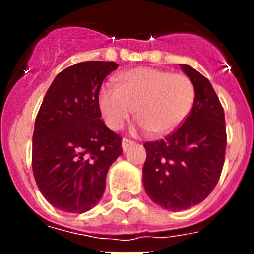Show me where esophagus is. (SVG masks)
I'll return each instance as SVG.
<instances>
[{"instance_id": "1", "label": "esophagus", "mask_w": 254, "mask_h": 254, "mask_svg": "<svg viewBox=\"0 0 254 254\" xmlns=\"http://www.w3.org/2000/svg\"><path fill=\"white\" fill-rule=\"evenodd\" d=\"M133 143H134L133 141L128 140V138H123V140H122V150H123V151H126V150L128 149L129 146H132Z\"/></svg>"}]
</instances>
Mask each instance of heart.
<instances>
[{"label": "heart", "instance_id": "heart-1", "mask_svg": "<svg viewBox=\"0 0 254 254\" xmlns=\"http://www.w3.org/2000/svg\"><path fill=\"white\" fill-rule=\"evenodd\" d=\"M118 86L99 91V108L105 123L121 129L137 113L140 127L155 136L173 132L192 111L196 89L188 76L164 69L140 67L116 76Z\"/></svg>", "mask_w": 254, "mask_h": 254}]
</instances>
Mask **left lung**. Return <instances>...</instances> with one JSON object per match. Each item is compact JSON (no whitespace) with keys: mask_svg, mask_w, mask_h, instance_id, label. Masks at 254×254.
<instances>
[{"mask_svg":"<svg viewBox=\"0 0 254 254\" xmlns=\"http://www.w3.org/2000/svg\"><path fill=\"white\" fill-rule=\"evenodd\" d=\"M179 66L196 89L193 108L165 140L143 145V188L152 202L170 211L193 207L212 192L226 147L225 116L214 87L190 66Z\"/></svg>","mask_w":254,"mask_h":254,"instance_id":"obj_1","label":"left lung"}]
</instances>
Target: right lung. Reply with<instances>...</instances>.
Segmentation results:
<instances>
[{
  "label": "right lung",
  "mask_w": 254,
  "mask_h": 254,
  "mask_svg": "<svg viewBox=\"0 0 254 254\" xmlns=\"http://www.w3.org/2000/svg\"><path fill=\"white\" fill-rule=\"evenodd\" d=\"M114 62L87 61L58 73L38 112L33 134V173L56 208L84 214L99 202L122 141L100 120L99 91Z\"/></svg>",
  "instance_id": "obj_1"
}]
</instances>
